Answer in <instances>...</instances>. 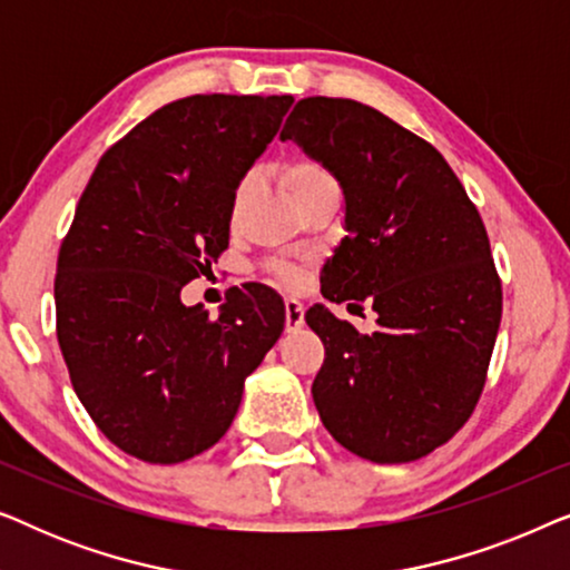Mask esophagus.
<instances>
[{
	"instance_id": "1",
	"label": "esophagus",
	"mask_w": 570,
	"mask_h": 570,
	"mask_svg": "<svg viewBox=\"0 0 570 570\" xmlns=\"http://www.w3.org/2000/svg\"><path fill=\"white\" fill-rule=\"evenodd\" d=\"M303 316H306V308H303L301 301L287 298L285 301V330L295 332L303 326Z\"/></svg>"
}]
</instances>
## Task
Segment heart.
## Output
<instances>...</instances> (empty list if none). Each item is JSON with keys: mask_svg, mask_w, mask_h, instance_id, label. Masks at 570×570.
Segmentation results:
<instances>
[{"mask_svg": "<svg viewBox=\"0 0 570 570\" xmlns=\"http://www.w3.org/2000/svg\"><path fill=\"white\" fill-rule=\"evenodd\" d=\"M279 176H283L285 189L298 207L306 205L308 199L318 197V194L340 189L337 178H334L332 170L326 168L322 160L308 158V155H295V158L287 160L283 166V174H279ZM252 194H254V178L252 176H244L236 186H233L230 205H228L230 228H238V223L246 213V205H248V199H252ZM269 275L275 277L283 287H298L301 279H303V269L295 267V264H287V262H272L269 264Z\"/></svg>", "mask_w": 570, "mask_h": 570, "instance_id": "heart-1", "label": "heart"}]
</instances>
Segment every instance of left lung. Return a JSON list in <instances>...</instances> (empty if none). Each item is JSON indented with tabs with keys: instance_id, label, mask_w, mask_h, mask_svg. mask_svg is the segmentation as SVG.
Instances as JSON below:
<instances>
[{
	"instance_id": "8db88e82",
	"label": "left lung",
	"mask_w": 570,
	"mask_h": 570,
	"mask_svg": "<svg viewBox=\"0 0 570 570\" xmlns=\"http://www.w3.org/2000/svg\"><path fill=\"white\" fill-rule=\"evenodd\" d=\"M279 137L345 191L347 236L322 295L379 316L361 334L324 306L306 311L326 350L311 386L318 417L368 462H415L454 439L485 386L503 311L485 225L443 155L376 108L303 98Z\"/></svg>"
}]
</instances>
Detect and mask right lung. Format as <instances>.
Segmentation results:
<instances>
[{
    "label": "right lung",
    "mask_w": 570,
    "mask_h": 570,
    "mask_svg": "<svg viewBox=\"0 0 570 570\" xmlns=\"http://www.w3.org/2000/svg\"><path fill=\"white\" fill-rule=\"evenodd\" d=\"M291 96H189L98 160L57 259V337L75 394L114 446L176 464L215 446L244 381L285 326L283 298L248 283L215 318L181 287L228 248L236 186Z\"/></svg>",
    "instance_id": "1"
}]
</instances>
